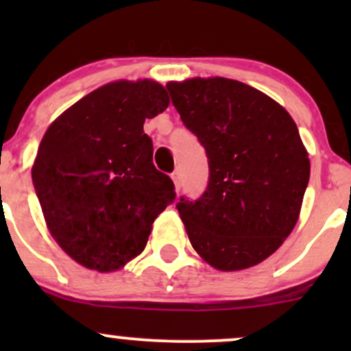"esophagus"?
I'll return each instance as SVG.
<instances>
[{
    "label": "esophagus",
    "mask_w": 351,
    "mask_h": 351,
    "mask_svg": "<svg viewBox=\"0 0 351 351\" xmlns=\"http://www.w3.org/2000/svg\"><path fill=\"white\" fill-rule=\"evenodd\" d=\"M171 180H173V183H175L176 191H178V189L181 188V175H180L178 170H175L171 173Z\"/></svg>",
    "instance_id": "1"
}]
</instances>
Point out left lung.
Listing matches in <instances>:
<instances>
[{"label":"left lung","instance_id":"left-lung-1","mask_svg":"<svg viewBox=\"0 0 351 351\" xmlns=\"http://www.w3.org/2000/svg\"><path fill=\"white\" fill-rule=\"evenodd\" d=\"M167 88L208 156L203 195L176 203L189 243L219 271L263 263L292 232L308 184V155L295 122L239 80L195 77Z\"/></svg>","mask_w":351,"mask_h":351}]
</instances>
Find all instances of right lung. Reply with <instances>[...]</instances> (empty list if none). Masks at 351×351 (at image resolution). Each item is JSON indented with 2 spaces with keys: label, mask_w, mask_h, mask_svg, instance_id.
<instances>
[{
  "label": "right lung",
  "mask_w": 351,
  "mask_h": 351,
  "mask_svg": "<svg viewBox=\"0 0 351 351\" xmlns=\"http://www.w3.org/2000/svg\"><path fill=\"white\" fill-rule=\"evenodd\" d=\"M168 104L155 80H117L75 102L44 134L33 165L36 195L56 243L84 267H123L175 199L143 134L145 119Z\"/></svg>",
  "instance_id": "right-lung-1"
}]
</instances>
